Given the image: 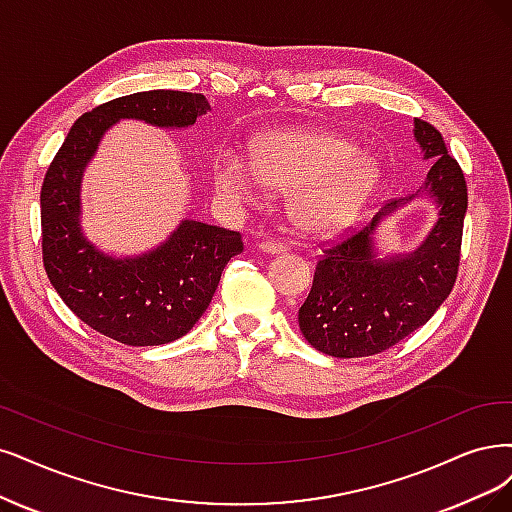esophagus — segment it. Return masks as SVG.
<instances>
[{
	"label": "esophagus",
	"instance_id": "esophagus-1",
	"mask_svg": "<svg viewBox=\"0 0 512 512\" xmlns=\"http://www.w3.org/2000/svg\"><path fill=\"white\" fill-rule=\"evenodd\" d=\"M259 249L263 253H268V255H276V253L285 251V244H282L280 240H261L259 242Z\"/></svg>",
	"mask_w": 512,
	"mask_h": 512
}]
</instances>
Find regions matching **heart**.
<instances>
[{
  "instance_id": "1",
  "label": "heart",
  "mask_w": 512,
  "mask_h": 512,
  "mask_svg": "<svg viewBox=\"0 0 512 512\" xmlns=\"http://www.w3.org/2000/svg\"><path fill=\"white\" fill-rule=\"evenodd\" d=\"M382 170L354 143L327 130L291 128L261 137L251 164L236 151L215 162V187L232 202H253L261 185L293 192L291 215L312 232H329L356 219L380 185Z\"/></svg>"
}]
</instances>
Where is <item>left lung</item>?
<instances>
[{
  "label": "left lung",
  "instance_id": "1",
  "mask_svg": "<svg viewBox=\"0 0 512 512\" xmlns=\"http://www.w3.org/2000/svg\"><path fill=\"white\" fill-rule=\"evenodd\" d=\"M413 135L424 160H434L422 192L439 204V221L413 253L380 259L375 227L418 194L390 200L367 227L327 246L318 257L312 289L299 308V329L312 348L329 356L361 358L392 348L426 325L456 285L466 179L437 128L415 118Z\"/></svg>",
  "mask_w": 512,
  "mask_h": 512
}]
</instances>
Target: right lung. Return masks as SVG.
Here are the masks:
<instances>
[{"label": "right lung", "mask_w": 512, "mask_h": 512, "mask_svg": "<svg viewBox=\"0 0 512 512\" xmlns=\"http://www.w3.org/2000/svg\"><path fill=\"white\" fill-rule=\"evenodd\" d=\"M211 109L204 94L147 90L94 107L75 122L42 183V257L56 293L90 329L126 346H160L192 329L223 268L242 253L240 232L185 219L158 249L109 257L80 227L82 173L105 130L124 118L185 128Z\"/></svg>", "instance_id": "right-lung-1"}]
</instances>
